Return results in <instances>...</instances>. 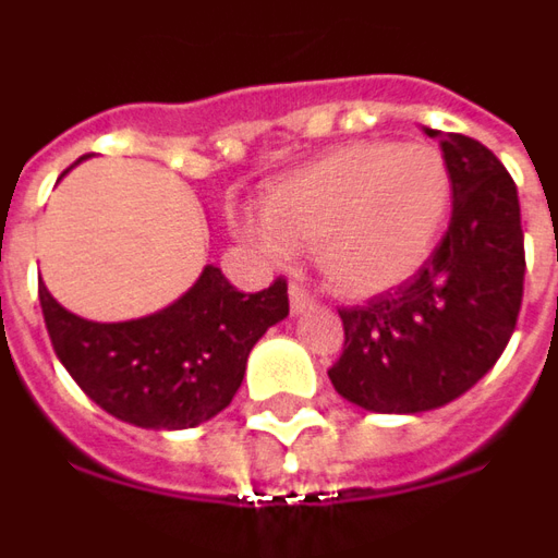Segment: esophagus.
Segmentation results:
<instances>
[{"mask_svg": "<svg viewBox=\"0 0 558 558\" xmlns=\"http://www.w3.org/2000/svg\"><path fill=\"white\" fill-rule=\"evenodd\" d=\"M317 305L314 295L302 287V283H290V311L292 314H305L311 307Z\"/></svg>", "mask_w": 558, "mask_h": 558, "instance_id": "obj_1", "label": "esophagus"}]
</instances>
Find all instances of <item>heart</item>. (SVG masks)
I'll list each match as a JSON object with an SVG mask.
<instances>
[{
	"instance_id": "b5f03b06",
	"label": "heart",
	"mask_w": 558,
	"mask_h": 558,
	"mask_svg": "<svg viewBox=\"0 0 558 558\" xmlns=\"http://www.w3.org/2000/svg\"><path fill=\"white\" fill-rule=\"evenodd\" d=\"M453 205V178L432 144L335 147L268 186L251 241L275 259L317 251L326 283L368 299L396 290L432 259Z\"/></svg>"
}]
</instances>
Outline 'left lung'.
I'll use <instances>...</instances> for the list:
<instances>
[{
  "label": "left lung",
  "mask_w": 558,
  "mask_h": 558,
  "mask_svg": "<svg viewBox=\"0 0 558 558\" xmlns=\"http://www.w3.org/2000/svg\"><path fill=\"white\" fill-rule=\"evenodd\" d=\"M438 138L453 178V214L414 278L341 307L344 353L329 368L338 396L374 414H423L469 392L508 347L523 305L517 184L498 157L459 132Z\"/></svg>",
  "instance_id": "obj_1"
}]
</instances>
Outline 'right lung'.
<instances>
[{
  "instance_id": "obj_1",
  "label": "right lung",
  "mask_w": 558,
  "mask_h": 558,
  "mask_svg": "<svg viewBox=\"0 0 558 558\" xmlns=\"http://www.w3.org/2000/svg\"><path fill=\"white\" fill-rule=\"evenodd\" d=\"M50 344L102 411L138 428H193L239 392L253 344L290 314L287 280L239 292L217 266L147 317L93 323L38 283Z\"/></svg>"
}]
</instances>
